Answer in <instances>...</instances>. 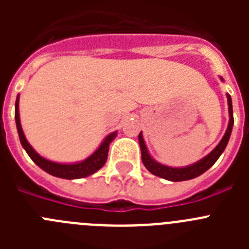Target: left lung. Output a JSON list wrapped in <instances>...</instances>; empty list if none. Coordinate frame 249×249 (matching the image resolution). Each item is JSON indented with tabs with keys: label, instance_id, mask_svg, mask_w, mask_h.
Here are the masks:
<instances>
[{
	"label": "left lung",
	"instance_id": "8db88e82",
	"mask_svg": "<svg viewBox=\"0 0 249 249\" xmlns=\"http://www.w3.org/2000/svg\"><path fill=\"white\" fill-rule=\"evenodd\" d=\"M228 97V109H230V124H228V128L224 133L223 138L218 143V146L215 147L210 155L204 157L203 160H201L197 163L192 164V166L184 167V168H172V167H167L163 164L157 163L156 160H153L151 158V156L148 155V151L146 148V144H144L143 137H142V133H140L138 136V141H140L141 146V152H142V162H143L144 167L148 169L152 175L158 176L160 178H164V179H168V181L173 182H179V181H187V179H192V178L198 177L202 173H204L208 168L213 166L215 163V160H218L219 156L222 155V152L224 151L226 146H227L228 141L231 137V132H232L233 127V109H232V100H231V96L227 94Z\"/></svg>",
	"mask_w": 249,
	"mask_h": 249
}]
</instances>
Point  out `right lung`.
Segmentation results:
<instances>
[{
    "label": "right lung",
    "instance_id": "obj_1",
    "mask_svg": "<svg viewBox=\"0 0 249 249\" xmlns=\"http://www.w3.org/2000/svg\"><path fill=\"white\" fill-rule=\"evenodd\" d=\"M15 118H16V126L17 131H18L19 141H21L22 147L26 149L27 155L30 156L31 160H34L35 163L38 167L46 171L47 173L52 176H56L59 178H66V179H76V178H82L87 177V176L92 175V173L97 172L98 169L102 168L103 164L107 160V156H108V149L109 143L112 142L114 137H116V132L108 135L103 141L100 148L94 152L91 157H89L86 160L81 162V163H74V164H61V163H54L51 160H45L42 158L38 153L35 152V149L30 146V143L26 140L23 131H22L21 123H19V113H18V97L16 100V106H15Z\"/></svg>",
    "mask_w": 249,
    "mask_h": 249
}]
</instances>
